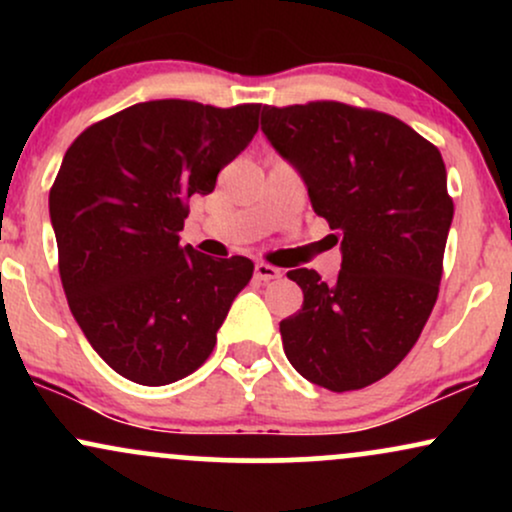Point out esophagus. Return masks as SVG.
Masks as SVG:
<instances>
[{
  "instance_id": "1",
  "label": "esophagus",
  "mask_w": 512,
  "mask_h": 512,
  "mask_svg": "<svg viewBox=\"0 0 512 512\" xmlns=\"http://www.w3.org/2000/svg\"><path fill=\"white\" fill-rule=\"evenodd\" d=\"M281 276V269L274 267V264H267V262H257L255 264V279L257 281H274Z\"/></svg>"
}]
</instances>
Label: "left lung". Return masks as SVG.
I'll use <instances>...</instances> for the list:
<instances>
[{
  "instance_id": "1",
  "label": "left lung",
  "mask_w": 512,
  "mask_h": 512,
  "mask_svg": "<svg viewBox=\"0 0 512 512\" xmlns=\"http://www.w3.org/2000/svg\"><path fill=\"white\" fill-rule=\"evenodd\" d=\"M262 132L342 243L334 284L315 269L289 272L303 305L279 322L286 358L332 392L378 383L436 305L455 211L443 156L397 117L337 101L264 105Z\"/></svg>"
}]
</instances>
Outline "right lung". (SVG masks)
I'll list each match as a JSON object with an SVG mask.
<instances>
[{"label": "right lung", "mask_w": 512, "mask_h": 512, "mask_svg": "<svg viewBox=\"0 0 512 512\" xmlns=\"http://www.w3.org/2000/svg\"><path fill=\"white\" fill-rule=\"evenodd\" d=\"M260 103L214 108L149 101L86 127L50 187V219L69 308L122 378L168 385L211 356L248 257L211 260L180 245L190 197L252 142Z\"/></svg>", "instance_id": "right-lung-1"}]
</instances>
